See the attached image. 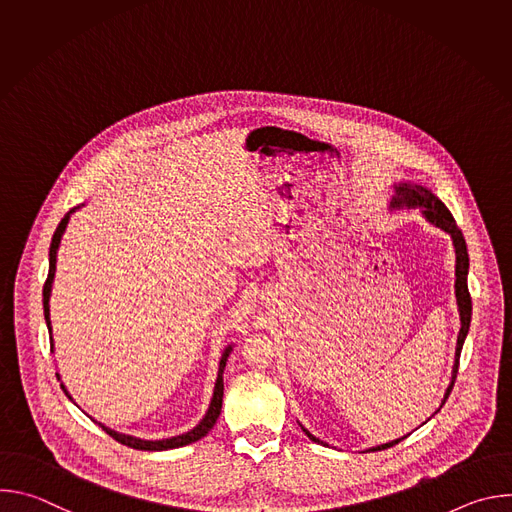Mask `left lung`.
Listing matches in <instances>:
<instances>
[{"label": "left lung", "instance_id": "obj_1", "mask_svg": "<svg viewBox=\"0 0 512 512\" xmlns=\"http://www.w3.org/2000/svg\"><path fill=\"white\" fill-rule=\"evenodd\" d=\"M395 188V196L391 198V204L389 208L391 210H399V208H421V214L425 216V221L431 223L433 227L442 229L444 233H448L452 237V243H454V251H456V302H458V312H460V334H458V346H456V358H454V369H452V381L446 389V395H444V401L442 405L446 403V399L450 397L452 389H454V383H456V375H458V364H460V352H462V346H464V340L468 336V330H470V320H472V298H470V291H468V269H470V257H468V247H466V241H464V235L462 231L458 229L456 221L452 212L446 208V204L437 198L429 188L421 186V184H411V182H395L393 184ZM440 405V407H442ZM440 411V409H437ZM435 411V413H437ZM300 423V421H298ZM300 427L304 429V433L310 437L312 442L316 444H322V446H328L326 442L318 440L316 435H312L302 423ZM409 435V433H407ZM405 435V437H407ZM405 437H399V440H393V442H387V444H381V446H375V448H369V452H375V450H387V448H393L395 444H399L401 440H405Z\"/></svg>", "mask_w": 512, "mask_h": 512}]
</instances>
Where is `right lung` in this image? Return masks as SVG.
<instances>
[{
  "label": "right lung",
  "instance_id": "obj_1",
  "mask_svg": "<svg viewBox=\"0 0 512 512\" xmlns=\"http://www.w3.org/2000/svg\"><path fill=\"white\" fill-rule=\"evenodd\" d=\"M85 206V204H81ZM81 206H75L72 210H68L64 214L62 221L58 223L56 231H54V237H52V243H50V253H48V277H46V283H44V289H42V304H44V320H46V326H48V334H50V350H54V340H52V324H50V294H52V281H54V273H56V253H58V247H60V239L66 231V225L70 221V214L77 212ZM233 346L235 344H229L225 350H223V356L221 360H218V375H216V381H214V391H212V399H210V405L204 413V417L200 419V423L196 427H192L190 431L186 433H180V435H174V437H166V440H141V437H135V435H127V433H119L111 427H107L105 423L101 421H95L99 423L115 442L123 444V446H129L133 450H143V452H164V450H174V448H182V446H188V444H194L198 442L200 437H204L216 423L218 415H221V407H223V393H225V383H223V373H225V367H227V358L229 354L233 352ZM58 381H60V375L56 373ZM64 395L68 399L70 393L66 391L64 383H60Z\"/></svg>",
  "mask_w": 512,
  "mask_h": 512
}]
</instances>
